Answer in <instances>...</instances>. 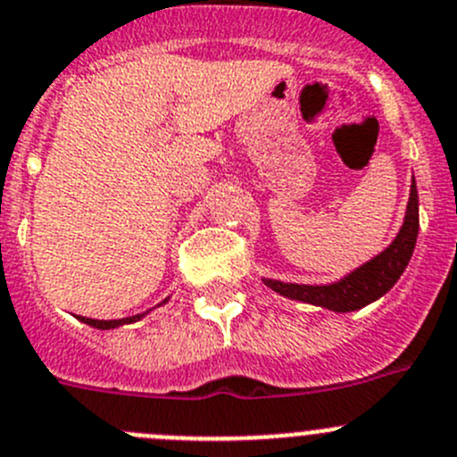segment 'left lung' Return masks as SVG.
Returning a JSON list of instances; mask_svg holds the SVG:
<instances>
[{"mask_svg": "<svg viewBox=\"0 0 457 457\" xmlns=\"http://www.w3.org/2000/svg\"><path fill=\"white\" fill-rule=\"evenodd\" d=\"M417 234H420V195H417V185L412 178L402 228L396 232L395 241L377 257L361 263L329 284H293V281L270 279V277H263V284L288 300L329 309L334 313H352L377 302L395 287L411 262Z\"/></svg>", "mask_w": 457, "mask_h": 457, "instance_id": "left-lung-1", "label": "left lung"}]
</instances>
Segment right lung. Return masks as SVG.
<instances>
[{
  "label": "right lung",
  "instance_id": "1",
  "mask_svg": "<svg viewBox=\"0 0 457 457\" xmlns=\"http://www.w3.org/2000/svg\"><path fill=\"white\" fill-rule=\"evenodd\" d=\"M166 302H169V297H164V300H162L157 306L166 304ZM151 311L153 309L144 311V313H137V315H130V318H119V320H94V318H83V315H79V320H80V322H85V325L94 327V329H117V327H121V325H130V322H137V320H142L144 315H148Z\"/></svg>",
  "mask_w": 457,
  "mask_h": 457
}]
</instances>
